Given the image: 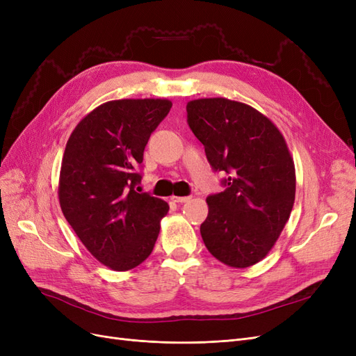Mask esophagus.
Here are the masks:
<instances>
[{"label": "esophagus", "mask_w": 356, "mask_h": 356, "mask_svg": "<svg viewBox=\"0 0 356 356\" xmlns=\"http://www.w3.org/2000/svg\"><path fill=\"white\" fill-rule=\"evenodd\" d=\"M170 199L174 200V202H177V203H186V202H188L191 197H190V196H172Z\"/></svg>", "instance_id": "obj_1"}]
</instances>
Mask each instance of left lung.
<instances>
[{"mask_svg":"<svg viewBox=\"0 0 356 356\" xmlns=\"http://www.w3.org/2000/svg\"><path fill=\"white\" fill-rule=\"evenodd\" d=\"M187 122L212 169L227 174L224 191L207 197L204 246L230 267L254 266L272 250L293 211L296 168L285 139L260 111L225 98L190 101Z\"/></svg>","mask_w":356,"mask_h":356,"instance_id":"1","label":"left lung"}]
</instances>
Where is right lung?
<instances>
[{
	"instance_id": "obj_1",
	"label": "right lung",
	"mask_w": 356,
	"mask_h": 356,
	"mask_svg": "<svg viewBox=\"0 0 356 356\" xmlns=\"http://www.w3.org/2000/svg\"><path fill=\"white\" fill-rule=\"evenodd\" d=\"M168 99H118L99 105L72 131L63 153L59 203L96 260L131 270L152 254L169 204L138 193L144 148L168 115Z\"/></svg>"
}]
</instances>
